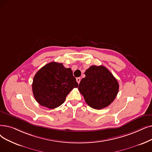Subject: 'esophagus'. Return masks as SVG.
Wrapping results in <instances>:
<instances>
[{"label":"esophagus","instance_id":"34e87169","mask_svg":"<svg viewBox=\"0 0 152 152\" xmlns=\"http://www.w3.org/2000/svg\"><path fill=\"white\" fill-rule=\"evenodd\" d=\"M76 81L77 82L78 84H80V81H81V78H80V77H77V78H76Z\"/></svg>","mask_w":152,"mask_h":152}]
</instances>
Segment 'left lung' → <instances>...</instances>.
Returning a JSON list of instances; mask_svg holds the SVG:
<instances>
[{
    "mask_svg": "<svg viewBox=\"0 0 152 152\" xmlns=\"http://www.w3.org/2000/svg\"><path fill=\"white\" fill-rule=\"evenodd\" d=\"M79 84V91L89 106L95 109L107 107L116 97L119 85L104 66H91Z\"/></svg>",
    "mask_w": 152,
    "mask_h": 152,
    "instance_id": "obj_1",
    "label": "left lung"
}]
</instances>
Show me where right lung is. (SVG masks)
Wrapping results in <instances>:
<instances>
[{
    "mask_svg": "<svg viewBox=\"0 0 152 152\" xmlns=\"http://www.w3.org/2000/svg\"><path fill=\"white\" fill-rule=\"evenodd\" d=\"M77 86L71 68H65L62 63L51 62L35 75L32 91L38 104L55 109L61 105L71 91Z\"/></svg>",
    "mask_w": 152,
    "mask_h": 152,
    "instance_id": "add662e5",
    "label": "right lung"
}]
</instances>
